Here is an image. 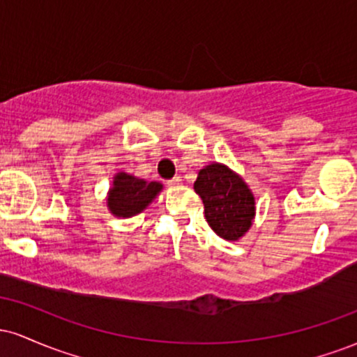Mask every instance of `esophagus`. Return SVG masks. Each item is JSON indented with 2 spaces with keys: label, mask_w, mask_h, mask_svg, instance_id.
Wrapping results in <instances>:
<instances>
[{
  "label": "esophagus",
  "mask_w": 357,
  "mask_h": 357,
  "mask_svg": "<svg viewBox=\"0 0 357 357\" xmlns=\"http://www.w3.org/2000/svg\"><path fill=\"white\" fill-rule=\"evenodd\" d=\"M181 181H183V179L181 178H179V176H174V178L173 179H169V181H167V184H169V186H179V184H181Z\"/></svg>",
  "instance_id": "1"
}]
</instances>
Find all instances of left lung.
Returning a JSON list of instances; mask_svg holds the SVG:
<instances>
[{
	"label": "left lung",
	"instance_id": "obj_1",
	"mask_svg": "<svg viewBox=\"0 0 357 357\" xmlns=\"http://www.w3.org/2000/svg\"><path fill=\"white\" fill-rule=\"evenodd\" d=\"M195 191L204 204V218L216 235L240 240L255 218V198L243 178L228 166L213 162L203 167L195 181Z\"/></svg>",
	"mask_w": 357,
	"mask_h": 357
}]
</instances>
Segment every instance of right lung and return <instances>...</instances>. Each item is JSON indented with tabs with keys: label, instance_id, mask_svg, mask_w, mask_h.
I'll use <instances>...</instances> for the list:
<instances>
[{
	"label": "right lung",
	"instance_id": "add662e5",
	"mask_svg": "<svg viewBox=\"0 0 357 357\" xmlns=\"http://www.w3.org/2000/svg\"><path fill=\"white\" fill-rule=\"evenodd\" d=\"M161 190L162 184L158 181L147 183L146 179H139L132 174L117 173L109 190L107 208L114 216L130 218L144 211Z\"/></svg>",
	"mask_w": 357,
	"mask_h": 357
}]
</instances>
